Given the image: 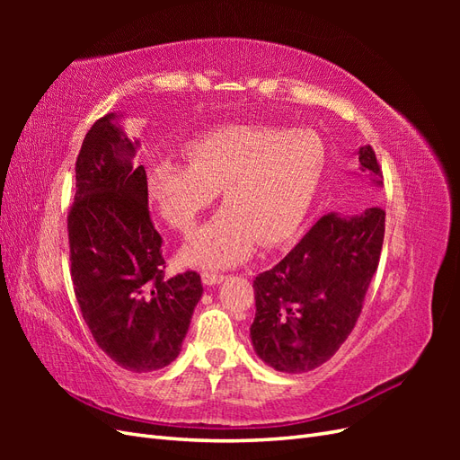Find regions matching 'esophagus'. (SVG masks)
<instances>
[{
  "label": "esophagus",
  "instance_id": "1",
  "mask_svg": "<svg viewBox=\"0 0 460 460\" xmlns=\"http://www.w3.org/2000/svg\"><path fill=\"white\" fill-rule=\"evenodd\" d=\"M225 274H215V272H203L201 274V280L205 286H218L225 282Z\"/></svg>",
  "mask_w": 460,
  "mask_h": 460
}]
</instances>
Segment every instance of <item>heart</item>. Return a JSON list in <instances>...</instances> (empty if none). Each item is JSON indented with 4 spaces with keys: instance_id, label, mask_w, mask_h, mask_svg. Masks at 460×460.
<instances>
[{
    "instance_id": "b5f03b06",
    "label": "heart",
    "mask_w": 460,
    "mask_h": 460,
    "mask_svg": "<svg viewBox=\"0 0 460 460\" xmlns=\"http://www.w3.org/2000/svg\"><path fill=\"white\" fill-rule=\"evenodd\" d=\"M186 157L151 166L149 196L166 225L190 234L222 190L225 208L182 249L186 264L218 270L245 262L259 242L280 243L297 230L326 149L313 130L228 124L191 140Z\"/></svg>"
}]
</instances>
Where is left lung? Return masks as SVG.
I'll return each instance as SVG.
<instances>
[{"label":"left lung","mask_w":460,"mask_h":460,"mask_svg":"<svg viewBox=\"0 0 460 460\" xmlns=\"http://www.w3.org/2000/svg\"><path fill=\"white\" fill-rule=\"evenodd\" d=\"M360 171L382 188L380 164L370 146L357 151ZM385 213H328L301 242L253 280V349L278 372H309L336 353L355 328L368 284L378 269Z\"/></svg>","instance_id":"left-lung-1"}]
</instances>
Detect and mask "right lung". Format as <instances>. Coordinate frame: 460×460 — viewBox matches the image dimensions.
<instances>
[{"label": "right lung", "instance_id": "right-lung-1", "mask_svg": "<svg viewBox=\"0 0 460 460\" xmlns=\"http://www.w3.org/2000/svg\"><path fill=\"white\" fill-rule=\"evenodd\" d=\"M137 149L120 113L93 124L76 159L66 228L76 301L97 347L122 368L151 372L182 351L203 286L191 270L164 278L146 169L134 166Z\"/></svg>", "mask_w": 460, "mask_h": 460}]
</instances>
